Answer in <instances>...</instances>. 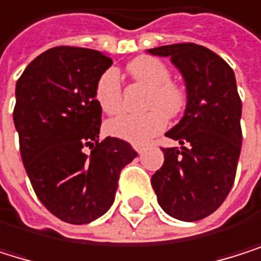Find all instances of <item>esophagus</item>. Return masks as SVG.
<instances>
[{"mask_svg":"<svg viewBox=\"0 0 261 261\" xmlns=\"http://www.w3.org/2000/svg\"><path fill=\"white\" fill-rule=\"evenodd\" d=\"M134 149H135L138 154H143V152H145V146H143V145H135Z\"/></svg>","mask_w":261,"mask_h":261,"instance_id":"1","label":"esophagus"}]
</instances>
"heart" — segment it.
Returning <instances> with one entry per match:
<instances>
[{
	"instance_id": "b5f03b06",
	"label": "heart",
	"mask_w": 261,
	"mask_h": 261,
	"mask_svg": "<svg viewBox=\"0 0 261 261\" xmlns=\"http://www.w3.org/2000/svg\"><path fill=\"white\" fill-rule=\"evenodd\" d=\"M129 73L151 87L146 99L145 113H120L109 120L106 130L109 135L120 140L143 145L166 124L168 116H176L185 106L184 90L171 82V73L168 67L155 57H138L127 65ZM95 101L104 113H116L121 109V82L120 74L115 68L106 70L96 81Z\"/></svg>"
}]
</instances>
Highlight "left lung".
I'll return each instance as SVG.
<instances>
[{
	"label": "left lung",
	"instance_id": "left-lung-1",
	"mask_svg": "<svg viewBox=\"0 0 261 261\" xmlns=\"http://www.w3.org/2000/svg\"><path fill=\"white\" fill-rule=\"evenodd\" d=\"M169 57L187 87L182 120L165 135L180 148H163L151 179L159 205L180 221L212 215L232 190L241 151V99L233 70L205 46L176 43L148 49Z\"/></svg>",
	"mask_w": 261,
	"mask_h": 261
}]
</instances>
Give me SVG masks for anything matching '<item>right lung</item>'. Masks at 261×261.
Wrapping results in <instances>:
<instances>
[{"mask_svg":"<svg viewBox=\"0 0 261 261\" xmlns=\"http://www.w3.org/2000/svg\"><path fill=\"white\" fill-rule=\"evenodd\" d=\"M110 65L99 51L57 46L17 81L14 124L24 169L40 202L70 224L92 223L112 207L121 169L137 157L124 140L99 141L95 85Z\"/></svg>","mask_w":261,"mask_h":261,"instance_id":"right-lung-1","label":"right lung"}]
</instances>
